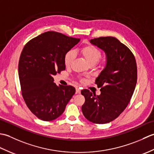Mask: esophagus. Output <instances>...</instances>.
I'll return each instance as SVG.
<instances>
[{
    "instance_id": "esophagus-1",
    "label": "esophagus",
    "mask_w": 154,
    "mask_h": 154,
    "mask_svg": "<svg viewBox=\"0 0 154 154\" xmlns=\"http://www.w3.org/2000/svg\"><path fill=\"white\" fill-rule=\"evenodd\" d=\"M76 93H78V94L81 93V89L79 88H76Z\"/></svg>"
}]
</instances>
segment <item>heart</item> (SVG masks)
Listing matches in <instances>:
<instances>
[{"label": "heart", "instance_id": "1", "mask_svg": "<svg viewBox=\"0 0 154 154\" xmlns=\"http://www.w3.org/2000/svg\"><path fill=\"white\" fill-rule=\"evenodd\" d=\"M81 53L90 65H94L97 63L101 57V51L98 48L91 44L85 45L81 48ZM75 57V54L73 50H71L68 51L64 57V63L65 66H70L74 60Z\"/></svg>", "mask_w": 154, "mask_h": 154}]
</instances>
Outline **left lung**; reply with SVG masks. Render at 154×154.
Segmentation results:
<instances>
[{
    "instance_id": "obj_1",
    "label": "left lung",
    "mask_w": 154,
    "mask_h": 154,
    "mask_svg": "<svg viewBox=\"0 0 154 154\" xmlns=\"http://www.w3.org/2000/svg\"><path fill=\"white\" fill-rule=\"evenodd\" d=\"M90 42L105 52L106 63L95 81L100 94L81 91L85 99L81 109L90 122L106 124L116 119L131 99L137 82L136 62L130 49L115 38L100 37Z\"/></svg>"
}]
</instances>
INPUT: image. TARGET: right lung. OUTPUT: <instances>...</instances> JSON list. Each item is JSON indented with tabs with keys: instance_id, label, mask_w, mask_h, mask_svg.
I'll return each instance as SVG.
<instances>
[{
	"instance_id": "obj_1",
	"label": "right lung",
	"mask_w": 154,
	"mask_h": 154,
	"mask_svg": "<svg viewBox=\"0 0 154 154\" xmlns=\"http://www.w3.org/2000/svg\"><path fill=\"white\" fill-rule=\"evenodd\" d=\"M79 41L50 31L32 39L23 48L18 63L22 94L39 119H56L75 94L73 87L56 85L53 76L65 69V55Z\"/></svg>"
}]
</instances>
